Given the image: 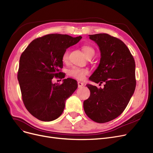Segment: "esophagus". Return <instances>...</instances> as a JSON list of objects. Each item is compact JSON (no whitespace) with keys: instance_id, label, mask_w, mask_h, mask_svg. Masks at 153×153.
<instances>
[{"instance_id":"obj_1","label":"esophagus","mask_w":153,"mask_h":153,"mask_svg":"<svg viewBox=\"0 0 153 153\" xmlns=\"http://www.w3.org/2000/svg\"><path fill=\"white\" fill-rule=\"evenodd\" d=\"M77 84H78V88H81L82 86L84 85V84L82 82H79V81L77 82Z\"/></svg>"}]
</instances>
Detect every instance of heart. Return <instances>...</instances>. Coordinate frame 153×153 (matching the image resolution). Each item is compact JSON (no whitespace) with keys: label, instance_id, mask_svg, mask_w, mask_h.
I'll use <instances>...</instances> for the list:
<instances>
[{"label":"heart","instance_id":"b5f03b06","mask_svg":"<svg viewBox=\"0 0 153 153\" xmlns=\"http://www.w3.org/2000/svg\"><path fill=\"white\" fill-rule=\"evenodd\" d=\"M82 50L84 52L86 57H88L94 55V50L92 47L89 45H84L82 47ZM69 49L65 50L62 54V61L64 62H67L69 60ZM89 73V71L87 69H82L77 67L72 68L68 72V74L70 76L74 77L75 79H79V80H83L85 78V76L88 75Z\"/></svg>","mask_w":153,"mask_h":153}]
</instances>
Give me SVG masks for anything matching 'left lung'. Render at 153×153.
<instances>
[{
	"mask_svg": "<svg viewBox=\"0 0 153 153\" xmlns=\"http://www.w3.org/2000/svg\"><path fill=\"white\" fill-rule=\"evenodd\" d=\"M89 36L98 45L101 57L99 66L89 79L105 84L102 89L86 85L91 94L84 101V109L92 121L104 123L121 114L134 94L136 84L135 61L120 39L108 34Z\"/></svg>",
	"mask_w": 153,
	"mask_h": 153,
	"instance_id": "8db88e82",
	"label": "left lung"
}]
</instances>
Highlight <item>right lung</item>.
Returning <instances> with one entry per match:
<instances>
[{"mask_svg":"<svg viewBox=\"0 0 153 153\" xmlns=\"http://www.w3.org/2000/svg\"><path fill=\"white\" fill-rule=\"evenodd\" d=\"M82 37L51 34L32 41L22 53L17 79L22 101L30 113L42 121L60 116L65 102L77 88V81L67 78L62 84H53L54 77L64 78L62 54Z\"/></svg>","mask_w":153,"mask_h":153,"instance_id":"1","label":"right lung"}]
</instances>
